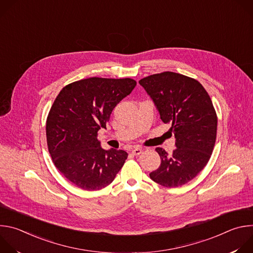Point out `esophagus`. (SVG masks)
<instances>
[{"label": "esophagus", "instance_id": "esophagus-1", "mask_svg": "<svg viewBox=\"0 0 253 253\" xmlns=\"http://www.w3.org/2000/svg\"><path fill=\"white\" fill-rule=\"evenodd\" d=\"M142 152H143V151H142L141 148H135V149L132 150L131 153H132L133 155H135V156H138V155H140Z\"/></svg>", "mask_w": 253, "mask_h": 253}]
</instances>
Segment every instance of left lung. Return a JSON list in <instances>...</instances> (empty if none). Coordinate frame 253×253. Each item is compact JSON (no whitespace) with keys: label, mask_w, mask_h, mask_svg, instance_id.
<instances>
[{"label":"left lung","mask_w":253,"mask_h":253,"mask_svg":"<svg viewBox=\"0 0 253 253\" xmlns=\"http://www.w3.org/2000/svg\"><path fill=\"white\" fill-rule=\"evenodd\" d=\"M153 100L160 118L171 124L176 149L171 155L158 147L161 164L150 178L164 187L192 180L208 163L216 140L217 116L204 87L195 79L163 72L139 81Z\"/></svg>","instance_id":"1"}]
</instances>
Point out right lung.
<instances>
[{
  "label": "right lung",
  "mask_w": 253,
  "mask_h": 253,
  "mask_svg": "<svg viewBox=\"0 0 253 253\" xmlns=\"http://www.w3.org/2000/svg\"><path fill=\"white\" fill-rule=\"evenodd\" d=\"M136 86L130 78L92 77L65 86L46 122L49 153L61 174L88 191L112 183L128 157L124 150H104L97 139L115 106Z\"/></svg>",
  "instance_id": "add662e5"
}]
</instances>
